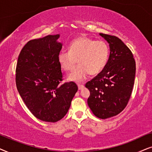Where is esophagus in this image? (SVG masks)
I'll use <instances>...</instances> for the list:
<instances>
[{"instance_id": "34e87169", "label": "esophagus", "mask_w": 152, "mask_h": 152, "mask_svg": "<svg viewBox=\"0 0 152 152\" xmlns=\"http://www.w3.org/2000/svg\"><path fill=\"white\" fill-rule=\"evenodd\" d=\"M83 88H84L83 85H78V90H81Z\"/></svg>"}]
</instances>
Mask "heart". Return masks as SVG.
Segmentation results:
<instances>
[{
    "label": "heart",
    "mask_w": 152,
    "mask_h": 152,
    "mask_svg": "<svg viewBox=\"0 0 152 152\" xmlns=\"http://www.w3.org/2000/svg\"><path fill=\"white\" fill-rule=\"evenodd\" d=\"M108 46L106 42L81 36L71 42L69 51L59 53L58 60L65 72L73 70L78 62L79 65L69 75L68 80L81 83L90 73L95 75L102 72L108 61Z\"/></svg>",
    "instance_id": "heart-1"
}]
</instances>
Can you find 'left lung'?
I'll use <instances>...</instances> for the list:
<instances>
[{
    "label": "left lung",
    "mask_w": 152,
    "mask_h": 152,
    "mask_svg": "<svg viewBox=\"0 0 152 152\" xmlns=\"http://www.w3.org/2000/svg\"><path fill=\"white\" fill-rule=\"evenodd\" d=\"M110 48L108 62L96 77L86 84L90 90L88 104L100 119L118 115L125 108L132 92L135 62L132 53L120 39L99 33Z\"/></svg>",
    "instance_id": "1"
}]
</instances>
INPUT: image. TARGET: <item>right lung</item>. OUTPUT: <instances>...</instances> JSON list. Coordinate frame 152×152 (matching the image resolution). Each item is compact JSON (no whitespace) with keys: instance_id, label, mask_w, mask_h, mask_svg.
<instances>
[{"instance_id":"obj_1","label":"right lung","mask_w":152,"mask_h":152,"mask_svg":"<svg viewBox=\"0 0 152 152\" xmlns=\"http://www.w3.org/2000/svg\"><path fill=\"white\" fill-rule=\"evenodd\" d=\"M60 35L30 40L20 53L16 68V84L20 96L34 116L56 122L65 116L78 90L74 82L62 80L58 56L62 44Z\"/></svg>"}]
</instances>
